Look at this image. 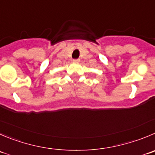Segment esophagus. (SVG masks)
<instances>
[{"instance_id":"esophagus-1","label":"esophagus","mask_w":155,"mask_h":155,"mask_svg":"<svg viewBox=\"0 0 155 155\" xmlns=\"http://www.w3.org/2000/svg\"><path fill=\"white\" fill-rule=\"evenodd\" d=\"M73 61H74V62H75V63H78V62H80V59H79V58H77V59H74Z\"/></svg>"}]
</instances>
